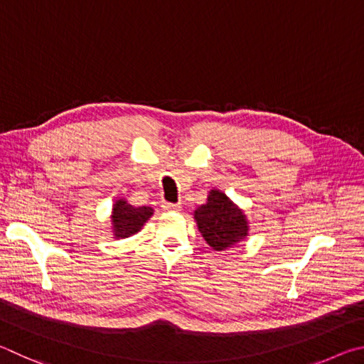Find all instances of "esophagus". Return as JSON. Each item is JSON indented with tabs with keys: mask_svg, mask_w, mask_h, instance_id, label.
Returning a JSON list of instances; mask_svg holds the SVG:
<instances>
[{
	"mask_svg": "<svg viewBox=\"0 0 364 364\" xmlns=\"http://www.w3.org/2000/svg\"><path fill=\"white\" fill-rule=\"evenodd\" d=\"M161 208L164 209V211H181V205H178V203H163L161 205Z\"/></svg>",
	"mask_w": 364,
	"mask_h": 364,
	"instance_id": "1",
	"label": "esophagus"
}]
</instances>
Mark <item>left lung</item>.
I'll list each match as a JSON object with an SVG mask.
<instances>
[{
    "mask_svg": "<svg viewBox=\"0 0 364 364\" xmlns=\"http://www.w3.org/2000/svg\"><path fill=\"white\" fill-rule=\"evenodd\" d=\"M195 219L203 238L215 251L238 243L247 235L245 214L218 190L209 193L206 205L196 209Z\"/></svg>",
    "mask_w": 364,
    "mask_h": 364,
    "instance_id": "1",
    "label": "left lung"
}]
</instances>
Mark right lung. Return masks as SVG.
<instances>
[{
  "mask_svg": "<svg viewBox=\"0 0 364 364\" xmlns=\"http://www.w3.org/2000/svg\"><path fill=\"white\" fill-rule=\"evenodd\" d=\"M153 214L149 206H132L124 200H118L113 206V230L117 238H127L140 230L146 219Z\"/></svg>",
  "mask_w": 364,
  "mask_h": 364,
  "instance_id": "add662e5",
  "label": "right lung"
}]
</instances>
